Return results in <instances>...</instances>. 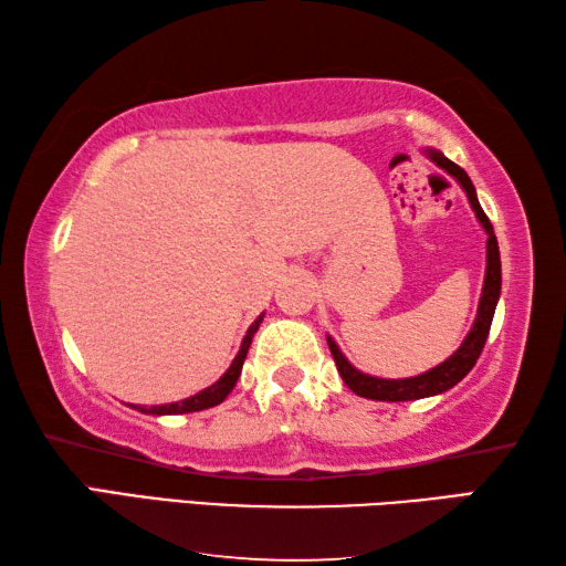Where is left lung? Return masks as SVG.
<instances>
[{
  "label": "left lung",
  "mask_w": 566,
  "mask_h": 566,
  "mask_svg": "<svg viewBox=\"0 0 566 566\" xmlns=\"http://www.w3.org/2000/svg\"><path fill=\"white\" fill-rule=\"evenodd\" d=\"M421 155L432 159L434 165L439 169H444L449 177H454L457 185L464 189V195L469 199V207L474 209L476 222L482 224V229H484V234H486V270H484L482 296H479V306H476V317H474L472 329H469L464 342L459 344V349L452 354V357H447L442 364H437V367L421 371V375H417V377L381 379V377L364 375V371H359L347 357H344L342 349L337 347V342H334L327 334L329 352L334 357V364H337L344 385H347L354 391V395H359L364 399L411 401V399H424V397L442 395V391L459 385V381H462L469 375V371H472V367L479 359V354H482V349H484V342H486V337H490V327H492V319H494L496 302H500V294H502L500 244H496L492 222L486 219L482 205H479L472 179L467 177V171L462 167L454 165L452 159H447L442 151L434 149V147H424V149H421Z\"/></svg>",
  "instance_id": "1"
}]
</instances>
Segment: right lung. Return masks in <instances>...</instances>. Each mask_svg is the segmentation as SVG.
I'll return each mask as SVG.
<instances>
[{
  "mask_svg": "<svg viewBox=\"0 0 566 566\" xmlns=\"http://www.w3.org/2000/svg\"><path fill=\"white\" fill-rule=\"evenodd\" d=\"M262 319H264V314H260V317H256L252 324H249V329H247V334H244L242 347H239L237 357L232 359V364H229V369L224 371L222 377H219V379L214 381L212 387H207V389H202V391H197L195 397H187V399H181V401H171V405H159V407H139V405H134V407H137V409L142 411V415H157V417H165V415H189V411H202V409H209V407L222 405V401L227 399L229 391L234 389L239 375H242V364H244V359H247L249 344H252L254 332L260 329Z\"/></svg>",
  "mask_w": 566,
  "mask_h": 566,
  "instance_id": "right-lung-1",
  "label": "right lung"
}]
</instances>
